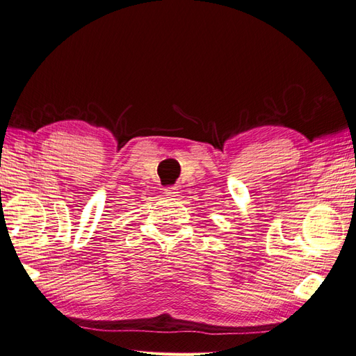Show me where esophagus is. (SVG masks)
Listing matches in <instances>:
<instances>
[{
	"mask_svg": "<svg viewBox=\"0 0 356 356\" xmlns=\"http://www.w3.org/2000/svg\"><path fill=\"white\" fill-rule=\"evenodd\" d=\"M177 193H178V188L175 186H169V187L165 188V195L169 196V197L177 196Z\"/></svg>",
	"mask_w": 356,
	"mask_h": 356,
	"instance_id": "34e87169",
	"label": "esophagus"
}]
</instances>
